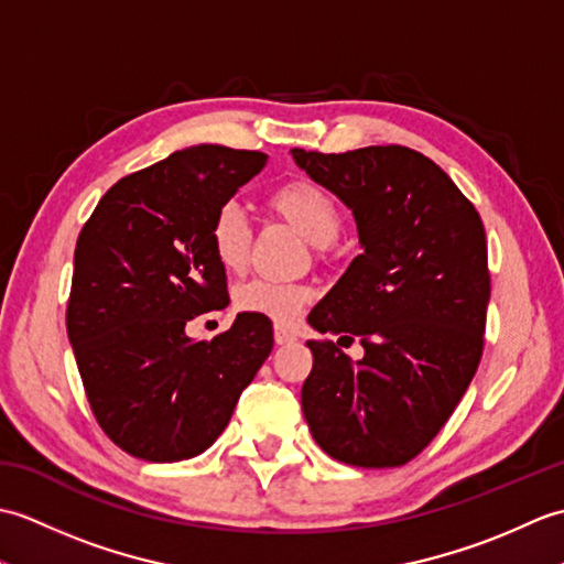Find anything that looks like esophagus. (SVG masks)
<instances>
[{
  "instance_id": "obj_1",
  "label": "esophagus",
  "mask_w": 564,
  "mask_h": 564,
  "mask_svg": "<svg viewBox=\"0 0 564 564\" xmlns=\"http://www.w3.org/2000/svg\"><path fill=\"white\" fill-rule=\"evenodd\" d=\"M273 339H275V344H291L295 339V334L291 329L275 325L273 327Z\"/></svg>"
}]
</instances>
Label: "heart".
Here are the masks:
<instances>
[{
  "label": "heart",
  "instance_id": "b5f03b06",
  "mask_svg": "<svg viewBox=\"0 0 564 564\" xmlns=\"http://www.w3.org/2000/svg\"><path fill=\"white\" fill-rule=\"evenodd\" d=\"M267 206L281 220L293 225L310 245L327 247L341 232V210L329 191L322 188L307 178H293L281 184L267 198ZM208 239L215 261L225 271L237 273L247 267L251 249V227L239 210L237 203H225L213 213ZM310 289L301 283H275L267 279H251L237 285L232 293V303L237 313L259 315L279 325H289L301 310L310 303Z\"/></svg>",
  "mask_w": 564,
  "mask_h": 564
}]
</instances>
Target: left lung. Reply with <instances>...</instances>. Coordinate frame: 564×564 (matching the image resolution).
I'll list each match as a JSON object with an SVG mask.
<instances>
[{"label":"left lung","mask_w":564,"mask_h":564,"mask_svg":"<svg viewBox=\"0 0 564 564\" xmlns=\"http://www.w3.org/2000/svg\"><path fill=\"white\" fill-rule=\"evenodd\" d=\"M293 160L351 208L358 254L307 322L303 414L317 446L356 467H398L448 422L482 358L489 303L480 213L438 164L402 145ZM367 354L354 365L338 344Z\"/></svg>","instance_id":"obj_1"}]
</instances>
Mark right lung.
<instances>
[{
  "instance_id": "add662e5",
  "label": "right lung",
  "mask_w": 564,
  "mask_h": 564,
  "mask_svg": "<svg viewBox=\"0 0 564 564\" xmlns=\"http://www.w3.org/2000/svg\"><path fill=\"white\" fill-rule=\"evenodd\" d=\"M267 160L178 150L106 191L77 237L67 337L99 426L135 458L206 451L273 349L271 319L247 313L210 341L186 337V322L230 303L208 239L213 213Z\"/></svg>"
}]
</instances>
